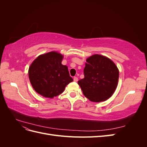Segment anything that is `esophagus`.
Wrapping results in <instances>:
<instances>
[{
    "label": "esophagus",
    "mask_w": 147,
    "mask_h": 147,
    "mask_svg": "<svg viewBox=\"0 0 147 147\" xmlns=\"http://www.w3.org/2000/svg\"><path fill=\"white\" fill-rule=\"evenodd\" d=\"M74 82H78V78L77 77H74Z\"/></svg>",
    "instance_id": "1"
}]
</instances>
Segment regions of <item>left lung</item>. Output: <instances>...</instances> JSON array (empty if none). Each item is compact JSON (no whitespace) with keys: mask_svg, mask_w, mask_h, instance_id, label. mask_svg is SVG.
<instances>
[{"mask_svg":"<svg viewBox=\"0 0 147 147\" xmlns=\"http://www.w3.org/2000/svg\"><path fill=\"white\" fill-rule=\"evenodd\" d=\"M84 76L78 82L83 94L92 102H99L107 100L114 93L119 70L108 57L94 55L86 59Z\"/></svg>","mask_w":147,"mask_h":147,"instance_id":"obj_1","label":"left lung"}]
</instances>
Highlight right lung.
<instances>
[{
  "mask_svg": "<svg viewBox=\"0 0 147 147\" xmlns=\"http://www.w3.org/2000/svg\"><path fill=\"white\" fill-rule=\"evenodd\" d=\"M63 56L56 51L38 56L29 69V78L34 90L45 97L61 94L73 81L67 66L61 64Z\"/></svg>",
  "mask_w": 147,
  "mask_h": 147,
  "instance_id": "1",
  "label": "right lung"
}]
</instances>
